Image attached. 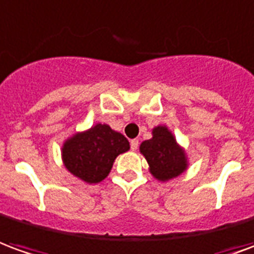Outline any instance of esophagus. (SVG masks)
<instances>
[{
  "label": "esophagus",
  "mask_w": 254,
  "mask_h": 254,
  "mask_svg": "<svg viewBox=\"0 0 254 254\" xmlns=\"http://www.w3.org/2000/svg\"><path fill=\"white\" fill-rule=\"evenodd\" d=\"M130 145H131V149H132V150H136V149H138V146H139V142H138V139H131Z\"/></svg>",
  "instance_id": "1"
}]
</instances>
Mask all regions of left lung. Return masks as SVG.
<instances>
[{
    "instance_id": "8db88e82",
    "label": "left lung",
    "mask_w": 254,
    "mask_h": 254,
    "mask_svg": "<svg viewBox=\"0 0 254 254\" xmlns=\"http://www.w3.org/2000/svg\"><path fill=\"white\" fill-rule=\"evenodd\" d=\"M139 150L150 167V174L159 181H170L188 168L185 150L165 126L153 128V138L142 142Z\"/></svg>"
}]
</instances>
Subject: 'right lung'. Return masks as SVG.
<instances>
[{
    "mask_svg": "<svg viewBox=\"0 0 254 254\" xmlns=\"http://www.w3.org/2000/svg\"><path fill=\"white\" fill-rule=\"evenodd\" d=\"M130 143L107 124H95L90 130L75 134L63 146V161L72 175L87 183H98L111 172L113 161L127 152Z\"/></svg>",
    "mask_w": 254,
    "mask_h": 254,
    "instance_id": "1",
    "label": "right lung"
}]
</instances>
